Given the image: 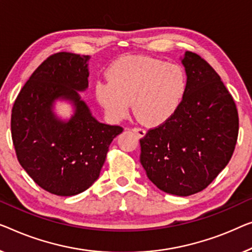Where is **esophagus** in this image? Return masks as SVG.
<instances>
[{
	"label": "esophagus",
	"mask_w": 252,
	"mask_h": 252,
	"mask_svg": "<svg viewBox=\"0 0 252 252\" xmlns=\"http://www.w3.org/2000/svg\"><path fill=\"white\" fill-rule=\"evenodd\" d=\"M132 131L137 134L139 138L145 137V134H146V131L144 129H141V127H133Z\"/></svg>",
	"instance_id": "1"
}]
</instances>
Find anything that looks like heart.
<instances>
[{
  "label": "heart",
  "mask_w": 252,
  "mask_h": 252,
  "mask_svg": "<svg viewBox=\"0 0 252 252\" xmlns=\"http://www.w3.org/2000/svg\"><path fill=\"white\" fill-rule=\"evenodd\" d=\"M107 81H97L96 100L112 121L125 120L131 103L139 121L157 126L173 118L188 93L185 69L149 56L130 55L112 62Z\"/></svg>",
  "instance_id": "1"
}]
</instances>
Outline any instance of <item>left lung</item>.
Returning a JSON list of instances; mask_svg holds the SVG:
<instances>
[{"label": "left lung", "mask_w": 252, "mask_h": 252, "mask_svg": "<svg viewBox=\"0 0 252 252\" xmlns=\"http://www.w3.org/2000/svg\"><path fill=\"white\" fill-rule=\"evenodd\" d=\"M188 93L173 118L140 139V163L159 190L187 197L207 188L233 155L239 115L233 97L204 59L186 52Z\"/></svg>", "instance_id": "left-lung-1"}]
</instances>
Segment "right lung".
I'll use <instances>...</instances> for the list:
<instances>
[{"label": "right lung", "mask_w": 252, "mask_h": 252, "mask_svg": "<svg viewBox=\"0 0 252 252\" xmlns=\"http://www.w3.org/2000/svg\"><path fill=\"white\" fill-rule=\"evenodd\" d=\"M90 56L60 52L33 71L11 114V134L19 163L40 188L56 196H74L98 179L108 147L123 131L100 123L78 92L88 88ZM58 99L75 113L67 122L53 112Z\"/></svg>", "instance_id": "add662e5"}]
</instances>
